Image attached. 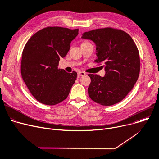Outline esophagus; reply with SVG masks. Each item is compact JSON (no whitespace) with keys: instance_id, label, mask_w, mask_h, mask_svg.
I'll list each match as a JSON object with an SVG mask.
<instances>
[{"instance_id":"esophagus-1","label":"esophagus","mask_w":159,"mask_h":159,"mask_svg":"<svg viewBox=\"0 0 159 159\" xmlns=\"http://www.w3.org/2000/svg\"><path fill=\"white\" fill-rule=\"evenodd\" d=\"M84 75H86V73H84V71H79L78 73V77H83V76H84Z\"/></svg>"}]
</instances>
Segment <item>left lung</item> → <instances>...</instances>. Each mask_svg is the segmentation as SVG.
Masks as SVG:
<instances>
[{
    "mask_svg": "<svg viewBox=\"0 0 159 159\" xmlns=\"http://www.w3.org/2000/svg\"><path fill=\"white\" fill-rule=\"evenodd\" d=\"M96 44L95 62L103 63L106 74H88L91 83L88 95L94 102L111 106L120 102L139 78L140 62L138 48L132 38L125 31L111 27L96 29L82 34Z\"/></svg>",
    "mask_w": 159,
    "mask_h": 159,
    "instance_id": "obj_1",
    "label": "left lung"
}]
</instances>
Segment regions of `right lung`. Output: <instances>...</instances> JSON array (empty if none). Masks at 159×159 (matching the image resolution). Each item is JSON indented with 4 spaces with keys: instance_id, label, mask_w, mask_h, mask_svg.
<instances>
[{
    "instance_id": "obj_1",
    "label": "right lung",
    "mask_w": 159,
    "mask_h": 159,
    "mask_svg": "<svg viewBox=\"0 0 159 159\" xmlns=\"http://www.w3.org/2000/svg\"><path fill=\"white\" fill-rule=\"evenodd\" d=\"M78 34L79 29L46 27L35 33L25 45L21 75L30 93L39 102L53 106L68 97L77 73H67L58 69V65Z\"/></svg>"
}]
</instances>
